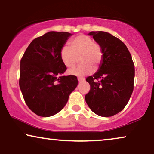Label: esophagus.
<instances>
[{"label":"esophagus","instance_id":"34e87169","mask_svg":"<svg viewBox=\"0 0 154 154\" xmlns=\"http://www.w3.org/2000/svg\"><path fill=\"white\" fill-rule=\"evenodd\" d=\"M85 79L84 78H78V81H79V82H83L85 81Z\"/></svg>","mask_w":154,"mask_h":154}]
</instances>
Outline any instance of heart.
<instances>
[{
  "label": "heart",
  "instance_id": "obj_1",
  "mask_svg": "<svg viewBox=\"0 0 154 154\" xmlns=\"http://www.w3.org/2000/svg\"><path fill=\"white\" fill-rule=\"evenodd\" d=\"M71 49L66 46L60 50V59L65 66L73 67L79 59L80 66L71 69L69 74L84 77L93 73V66L97 67L102 62L103 52L101 46L87 35H79L70 41Z\"/></svg>",
  "mask_w": 154,
  "mask_h": 154
}]
</instances>
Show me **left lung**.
Returning a JSON list of instances; mask_svg holds the SVG:
<instances>
[{
    "label": "left lung",
    "instance_id": "8db88e82",
    "mask_svg": "<svg viewBox=\"0 0 154 154\" xmlns=\"http://www.w3.org/2000/svg\"><path fill=\"white\" fill-rule=\"evenodd\" d=\"M102 48L103 59L97 71L86 79L90 90L85 97L97 115L109 117L125 108L134 88V65L129 50L118 38L104 31H91Z\"/></svg>",
    "mask_w": 154,
    "mask_h": 154
}]
</instances>
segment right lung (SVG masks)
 <instances>
[{
	"mask_svg": "<svg viewBox=\"0 0 154 154\" xmlns=\"http://www.w3.org/2000/svg\"><path fill=\"white\" fill-rule=\"evenodd\" d=\"M72 35L46 33L31 41L21 60V91L29 108L40 116L60 112L78 85L76 76L62 75L66 66L60 59V50Z\"/></svg>",
	"mask_w": 154,
	"mask_h": 154,
	"instance_id": "obj_1",
	"label": "right lung"
}]
</instances>
